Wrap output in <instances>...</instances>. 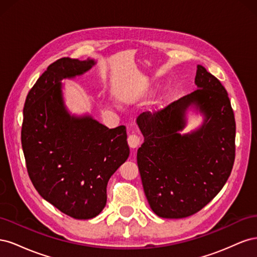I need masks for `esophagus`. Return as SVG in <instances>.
Segmentation results:
<instances>
[{
	"mask_svg": "<svg viewBox=\"0 0 257 257\" xmlns=\"http://www.w3.org/2000/svg\"><path fill=\"white\" fill-rule=\"evenodd\" d=\"M127 144L132 149H136V148L141 145V138H139L136 134H130L127 137Z\"/></svg>",
	"mask_w": 257,
	"mask_h": 257,
	"instance_id": "34e87169",
	"label": "esophagus"
}]
</instances>
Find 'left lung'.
Returning <instances> with one entry per match:
<instances>
[{"instance_id":"8db88e82","label":"left lung","mask_w":257,"mask_h":257,"mask_svg":"<svg viewBox=\"0 0 257 257\" xmlns=\"http://www.w3.org/2000/svg\"><path fill=\"white\" fill-rule=\"evenodd\" d=\"M195 84L197 90L164 109L137 118L145 137L137 151L144 191L152 211L165 219L203 209L222 190L234 165L236 122L227 91L201 65ZM190 105L205 119L196 131L181 135Z\"/></svg>"}]
</instances>
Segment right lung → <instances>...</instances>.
Listing matches in <instances>:
<instances>
[{
    "label": "right lung",
    "mask_w": 257,
    "mask_h": 257,
    "mask_svg": "<svg viewBox=\"0 0 257 257\" xmlns=\"http://www.w3.org/2000/svg\"><path fill=\"white\" fill-rule=\"evenodd\" d=\"M94 64L91 59L53 62L23 108L21 144L31 181L44 199L78 220L102 212L107 183L130 155L125 126L108 128L91 115H71L64 106L61 80Z\"/></svg>",
    "instance_id": "right-lung-1"
}]
</instances>
